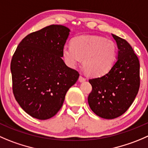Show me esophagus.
<instances>
[{
	"mask_svg": "<svg viewBox=\"0 0 148 148\" xmlns=\"http://www.w3.org/2000/svg\"><path fill=\"white\" fill-rule=\"evenodd\" d=\"M86 80V79L84 78V77H83L82 76H79V82H84Z\"/></svg>",
	"mask_w": 148,
	"mask_h": 148,
	"instance_id": "34e87169",
	"label": "esophagus"
}]
</instances>
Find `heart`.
Returning <instances> with one entry per match:
<instances>
[{
	"label": "heart",
	"mask_w": 148,
	"mask_h": 148,
	"mask_svg": "<svg viewBox=\"0 0 148 148\" xmlns=\"http://www.w3.org/2000/svg\"><path fill=\"white\" fill-rule=\"evenodd\" d=\"M117 48L114 41L97 35H80L73 38L71 45H64L62 57L70 67L77 66L83 60V67L91 77L107 74L116 58Z\"/></svg>",
	"instance_id": "1"
}]
</instances>
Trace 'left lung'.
<instances>
[{
  "mask_svg": "<svg viewBox=\"0 0 148 148\" xmlns=\"http://www.w3.org/2000/svg\"><path fill=\"white\" fill-rule=\"evenodd\" d=\"M118 56L106 74L89 80L92 90L88 96L90 108L98 116L113 119L128 110L140 88V62L125 40L112 34Z\"/></svg>",
  "mask_w": 148,
  "mask_h": 148,
  "instance_id": "8db88e82",
  "label": "left lung"
}]
</instances>
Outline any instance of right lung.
<instances>
[{
	"label": "right lung",
	"instance_id": "obj_1",
	"mask_svg": "<svg viewBox=\"0 0 148 148\" xmlns=\"http://www.w3.org/2000/svg\"><path fill=\"white\" fill-rule=\"evenodd\" d=\"M69 32L65 26L53 24L30 33L13 56V92L21 108L33 118L46 120L55 116L79 77L61 58Z\"/></svg>",
	"mask_w": 148,
	"mask_h": 148
}]
</instances>
